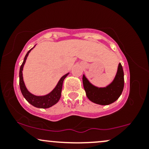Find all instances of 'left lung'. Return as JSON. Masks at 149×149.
<instances>
[{
  "instance_id": "obj_1",
  "label": "left lung",
  "mask_w": 149,
  "mask_h": 149,
  "mask_svg": "<svg viewBox=\"0 0 149 149\" xmlns=\"http://www.w3.org/2000/svg\"><path fill=\"white\" fill-rule=\"evenodd\" d=\"M83 83L88 98L93 103L109 105L116 102L122 94L124 88V72L120 63L118 66L115 78L110 84L99 88L92 84L83 74Z\"/></svg>"
}]
</instances>
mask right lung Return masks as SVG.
I'll list each match as a JSON object with an SVG mask.
<instances>
[{
    "label": "right lung",
    "instance_id": "right-lung-1",
    "mask_svg": "<svg viewBox=\"0 0 149 149\" xmlns=\"http://www.w3.org/2000/svg\"><path fill=\"white\" fill-rule=\"evenodd\" d=\"M35 47V46H34ZM31 48L30 50L28 51V52L26 54L24 59L23 63L20 66L19 69V86H20V90H21L22 94L23 95L24 97L26 99V100L29 102V103L33 105V107L36 108H40V109H47L52 107L53 105L56 104L59 102V99L61 97V90H62V85H63V82L65 79L66 76L69 74V73H66L64 76H63L61 78L59 79V82L57 83V85L55 86L53 90L51 91L49 93L45 95H42V96H37V95H33L32 93L29 91L27 90L26 87L24 82L23 79V74H22V71H23L24 66L27 57H28L29 54L31 52L32 49Z\"/></svg>",
    "mask_w": 149,
    "mask_h": 149
}]
</instances>
